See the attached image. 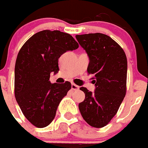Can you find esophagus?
Segmentation results:
<instances>
[{
  "instance_id": "1",
  "label": "esophagus",
  "mask_w": 148,
  "mask_h": 148,
  "mask_svg": "<svg viewBox=\"0 0 148 148\" xmlns=\"http://www.w3.org/2000/svg\"><path fill=\"white\" fill-rule=\"evenodd\" d=\"M71 89H73V90H77V89H79V86H78L77 85H76V84H71Z\"/></svg>"
}]
</instances>
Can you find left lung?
I'll return each mask as SVG.
<instances>
[{
    "label": "left lung",
    "instance_id": "left-lung-1",
    "mask_svg": "<svg viewBox=\"0 0 148 148\" xmlns=\"http://www.w3.org/2000/svg\"><path fill=\"white\" fill-rule=\"evenodd\" d=\"M87 53V73L91 74L95 89H80L85 99L79 104L83 118L95 128L104 127L116 115L126 92L127 59L125 52L109 36L101 33L76 35Z\"/></svg>",
    "mask_w": 148,
    "mask_h": 148
}]
</instances>
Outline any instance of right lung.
<instances>
[{
  "label": "right lung",
  "mask_w": 148,
  "mask_h": 148,
  "mask_svg": "<svg viewBox=\"0 0 148 148\" xmlns=\"http://www.w3.org/2000/svg\"><path fill=\"white\" fill-rule=\"evenodd\" d=\"M79 47L71 35L60 31L43 30L24 43L15 65V97L26 119L43 128L55 118L62 99L71 88L70 82L51 84V72L58 73L59 59Z\"/></svg>",
  "instance_id": "1"
}]
</instances>
